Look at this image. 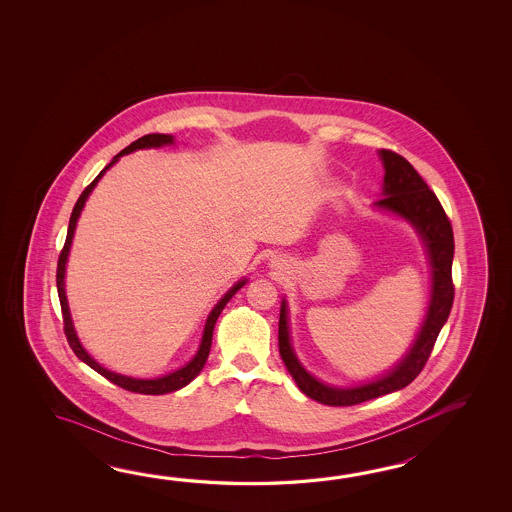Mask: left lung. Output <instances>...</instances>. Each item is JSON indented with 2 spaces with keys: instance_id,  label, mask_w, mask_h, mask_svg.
<instances>
[{
  "instance_id": "obj_1",
  "label": "left lung",
  "mask_w": 512,
  "mask_h": 512,
  "mask_svg": "<svg viewBox=\"0 0 512 512\" xmlns=\"http://www.w3.org/2000/svg\"><path fill=\"white\" fill-rule=\"evenodd\" d=\"M379 157L384 166V183L382 197L373 203V207L399 216L406 223H410L419 234L432 271L430 302L414 344L392 370L382 373L373 381L360 382L349 388H338L318 381L300 364L291 344L289 309L287 300L283 298L278 326V346L283 364L307 397L327 406H353L408 386L425 368L426 360L434 349L437 335L441 327L445 326L454 302V234L445 210L423 181V177L415 172L414 166L404 157L390 150H379Z\"/></svg>"
}]
</instances>
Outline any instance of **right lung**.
<instances>
[{
  "mask_svg": "<svg viewBox=\"0 0 512 512\" xmlns=\"http://www.w3.org/2000/svg\"><path fill=\"white\" fill-rule=\"evenodd\" d=\"M170 144H174V137H172V135L150 133V135H144L141 139L131 142L128 148H124L119 155L113 157V161L93 179V183L87 186L86 190L82 192V196L78 197L77 205L73 208L71 219H69L66 245H64V249L60 252L58 269H56V287H58V298H60V305H62V315H64V331H66L67 342H69L71 349L75 351V355H77L78 359L82 360V362H86L89 368H93V370L100 373L102 377H106V379L113 382V384H117V386L128 390V392L144 393V395H163V393L175 392V390L185 388L186 384H190V382L196 379L197 375L203 370L205 362H207L210 346H212V333H214V326H216L218 316L221 315V311L225 309V305L229 304L230 298L238 293L241 287L247 283V278H243L240 282L234 283L229 291L221 296V300H219L218 304L212 307L210 315L207 316V322H205L201 344H199L196 355L192 357L190 362H186L185 366L179 368V370L170 371V373L161 375V377H155V379H135V377H128V375H120V373H115V371L106 370V368L100 366L97 360L93 359V357L87 353L86 349H84V346L80 344L77 331H75V326H73V318H71V313H69V304H67L66 265L67 258H69V251H71V243H73V236H75V229H77L78 218H80V214H82V208L86 205L87 197L93 192V188L97 186L98 181L102 179V175L106 174L109 168L117 163L122 155H128V153L137 152V150H146V148L170 146Z\"/></svg>",
  "mask_w": 512,
  "mask_h": 512,
  "instance_id": "add662e5",
  "label": "right lung"
}]
</instances>
